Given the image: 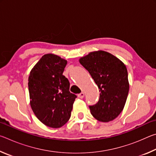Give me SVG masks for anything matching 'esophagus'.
Wrapping results in <instances>:
<instances>
[{
  "label": "esophagus",
  "instance_id": "34e87169",
  "mask_svg": "<svg viewBox=\"0 0 156 156\" xmlns=\"http://www.w3.org/2000/svg\"><path fill=\"white\" fill-rule=\"evenodd\" d=\"M84 96V94L83 93V92H81L80 94H79L78 95V97L79 98H83Z\"/></svg>",
  "mask_w": 156,
  "mask_h": 156
}]
</instances>
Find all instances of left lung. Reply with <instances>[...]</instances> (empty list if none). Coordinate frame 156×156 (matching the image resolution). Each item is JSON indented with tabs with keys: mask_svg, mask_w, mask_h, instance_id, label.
Returning a JSON list of instances; mask_svg holds the SVG:
<instances>
[{
	"mask_svg": "<svg viewBox=\"0 0 156 156\" xmlns=\"http://www.w3.org/2000/svg\"><path fill=\"white\" fill-rule=\"evenodd\" d=\"M99 89L97 103L89 105L91 113L100 122H109L118 116L125 107L129 84L124 63L104 51L91 52L80 59Z\"/></svg>",
	"mask_w": 156,
	"mask_h": 156,
	"instance_id": "1",
	"label": "left lung"
}]
</instances>
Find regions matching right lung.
Wrapping results in <instances>:
<instances>
[{"label":"right lung","mask_w":156,"mask_h":156,"mask_svg":"<svg viewBox=\"0 0 156 156\" xmlns=\"http://www.w3.org/2000/svg\"><path fill=\"white\" fill-rule=\"evenodd\" d=\"M66 65L60 57L45 54L29 76L31 109L41 122L51 128L61 127L69 120L77 98L69 91V82L62 74Z\"/></svg>","instance_id":"add662e5"}]
</instances>
